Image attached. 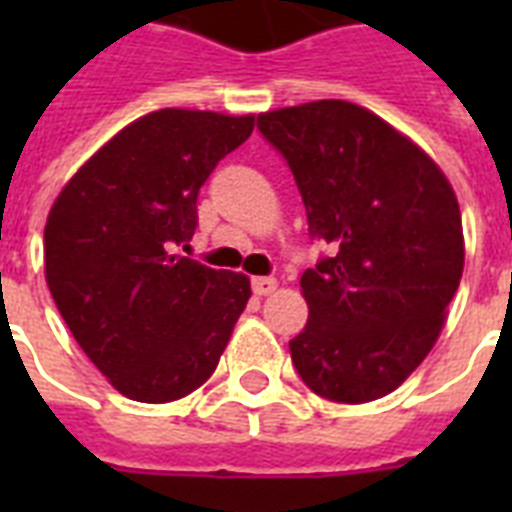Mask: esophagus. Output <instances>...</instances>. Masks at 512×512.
Listing matches in <instances>:
<instances>
[{"mask_svg":"<svg viewBox=\"0 0 512 512\" xmlns=\"http://www.w3.org/2000/svg\"><path fill=\"white\" fill-rule=\"evenodd\" d=\"M273 289H276V279H271V276H257V279H252V292L255 295H271Z\"/></svg>","mask_w":512,"mask_h":512,"instance_id":"esophagus-1","label":"esophagus"}]
</instances>
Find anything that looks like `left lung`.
I'll use <instances>...</instances> for the list:
<instances>
[{
    "label": "left lung",
    "instance_id": "left-lung-1",
    "mask_svg": "<svg viewBox=\"0 0 512 512\" xmlns=\"http://www.w3.org/2000/svg\"><path fill=\"white\" fill-rule=\"evenodd\" d=\"M287 159L311 239L329 255L300 279L308 324L289 353L321 398L388 396L444 327L465 265L460 204L422 148L372 111L316 100L257 116Z\"/></svg>",
    "mask_w": 512,
    "mask_h": 512
}]
</instances>
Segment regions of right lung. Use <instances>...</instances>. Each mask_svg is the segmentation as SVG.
I'll use <instances>...</instances> for the list:
<instances>
[{
    "mask_svg": "<svg viewBox=\"0 0 512 512\" xmlns=\"http://www.w3.org/2000/svg\"><path fill=\"white\" fill-rule=\"evenodd\" d=\"M255 116L162 108L124 127L55 199L44 276L71 335L132 401L167 404L209 380L252 295L244 273L177 255L201 185Z\"/></svg>",
    "mask_w": 512,
    "mask_h": 512,
    "instance_id": "obj_1",
    "label": "right lung"
}]
</instances>
